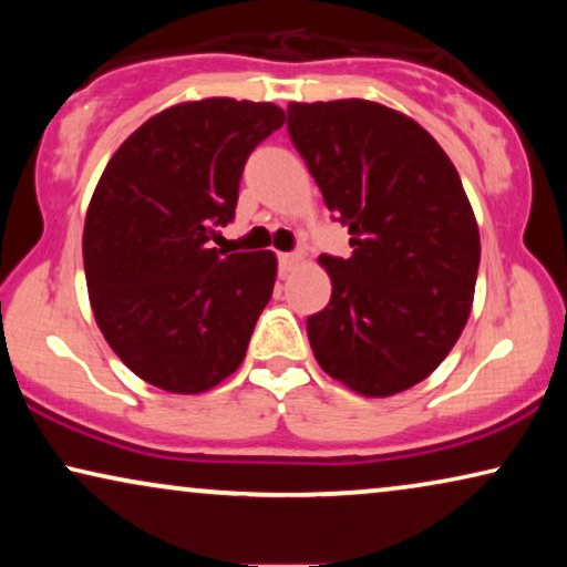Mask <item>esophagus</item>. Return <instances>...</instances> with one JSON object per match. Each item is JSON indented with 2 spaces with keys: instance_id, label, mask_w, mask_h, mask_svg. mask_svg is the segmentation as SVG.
Masks as SVG:
<instances>
[{
  "instance_id": "34e87169",
  "label": "esophagus",
  "mask_w": 567,
  "mask_h": 567,
  "mask_svg": "<svg viewBox=\"0 0 567 567\" xmlns=\"http://www.w3.org/2000/svg\"><path fill=\"white\" fill-rule=\"evenodd\" d=\"M301 262V255L299 252H281L278 255V268H281V274H291L293 268H297Z\"/></svg>"
}]
</instances>
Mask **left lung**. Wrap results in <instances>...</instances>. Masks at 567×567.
I'll return each mask as SVG.
<instances>
[{
  "label": "left lung",
  "mask_w": 567,
  "mask_h": 567,
  "mask_svg": "<svg viewBox=\"0 0 567 567\" xmlns=\"http://www.w3.org/2000/svg\"><path fill=\"white\" fill-rule=\"evenodd\" d=\"M286 113L353 247L320 255L332 297L307 320L315 359L363 398L410 390L452 351L475 297L480 231L460 173L429 131L371 100Z\"/></svg>",
  "instance_id": "8db88e82"
}]
</instances>
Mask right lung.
<instances>
[{
	"mask_svg": "<svg viewBox=\"0 0 567 567\" xmlns=\"http://www.w3.org/2000/svg\"><path fill=\"white\" fill-rule=\"evenodd\" d=\"M281 126L274 103L173 105L118 146L92 193L82 235L92 312L118 359L159 390L206 392L245 359L276 255L212 239L235 219L250 152Z\"/></svg>",
	"mask_w": 567,
	"mask_h": 567,
	"instance_id": "right-lung-1",
	"label": "right lung"
}]
</instances>
